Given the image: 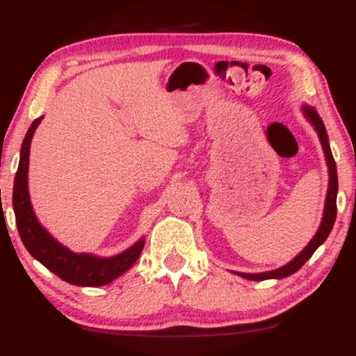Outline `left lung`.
I'll return each mask as SVG.
<instances>
[{"mask_svg":"<svg viewBox=\"0 0 356 356\" xmlns=\"http://www.w3.org/2000/svg\"><path fill=\"white\" fill-rule=\"evenodd\" d=\"M303 113L305 117L308 118L309 124L314 127V130L318 132V137H320L323 152H325L326 164H328V174H330V182H328V192H326V201H325V211H323V219L320 227H318L314 238L309 241V244L306 246L303 251L298 254L295 259L289 261L288 264H284L283 268L275 269V271L268 273H238L241 277H246V280L251 281H264V280H281V277L291 276L293 273H296L309 257L313 256V252L316 251L318 248L325 243L328 234L333 229L334 219H337V194H338V175H337V164H334V159L332 154V149H330L328 142V134H326L325 124H323L321 117L318 115V112L309 105H303Z\"/></svg>","mask_w":356,"mask_h":356,"instance_id":"obj_1","label":"left lung"}]
</instances>
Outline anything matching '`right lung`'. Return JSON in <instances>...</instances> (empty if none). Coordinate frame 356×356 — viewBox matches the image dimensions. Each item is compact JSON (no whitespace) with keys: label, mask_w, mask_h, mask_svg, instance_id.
<instances>
[{"label":"right lung","mask_w":356,"mask_h":356,"mask_svg":"<svg viewBox=\"0 0 356 356\" xmlns=\"http://www.w3.org/2000/svg\"><path fill=\"white\" fill-rule=\"evenodd\" d=\"M42 118L43 117L36 118L24 136L18 172L15 175L13 209L19 238L36 261H40L44 268L50 269L67 283L75 286H104L112 283L118 276L124 275L127 269L134 266L144 249L145 239L137 241L134 246L117 256L99 257L93 254H76L48 234V231L36 219L30 202V194H28L30 145Z\"/></svg>","instance_id":"add662e5"}]
</instances>
